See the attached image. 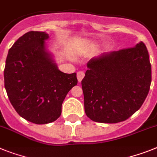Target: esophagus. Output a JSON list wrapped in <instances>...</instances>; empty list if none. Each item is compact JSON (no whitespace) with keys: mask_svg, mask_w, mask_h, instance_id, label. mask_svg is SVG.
Masks as SVG:
<instances>
[{"mask_svg":"<svg viewBox=\"0 0 157 157\" xmlns=\"http://www.w3.org/2000/svg\"><path fill=\"white\" fill-rule=\"evenodd\" d=\"M85 76V73L83 71H78L77 73V78H78V82H81L82 80V78H84Z\"/></svg>","mask_w":157,"mask_h":157,"instance_id":"1","label":"esophagus"}]
</instances>
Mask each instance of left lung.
I'll return each mask as SVG.
<instances>
[{"instance_id":"obj_1","label":"left lung","mask_w":157,"mask_h":157,"mask_svg":"<svg viewBox=\"0 0 157 157\" xmlns=\"http://www.w3.org/2000/svg\"><path fill=\"white\" fill-rule=\"evenodd\" d=\"M87 68L82 87L85 113L90 119L121 122L140 109L152 81L149 56L144 43L92 58Z\"/></svg>"}]
</instances>
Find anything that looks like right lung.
Returning <instances> with one entry per match:
<instances>
[{
    "instance_id": "add662e5",
    "label": "right lung",
    "mask_w": 157,
    "mask_h": 157,
    "mask_svg": "<svg viewBox=\"0 0 157 157\" xmlns=\"http://www.w3.org/2000/svg\"><path fill=\"white\" fill-rule=\"evenodd\" d=\"M44 32H29L8 53L4 78L9 101L25 120L43 124L55 121L70 90L77 85L76 73L60 71L48 52Z\"/></svg>"
}]
</instances>
